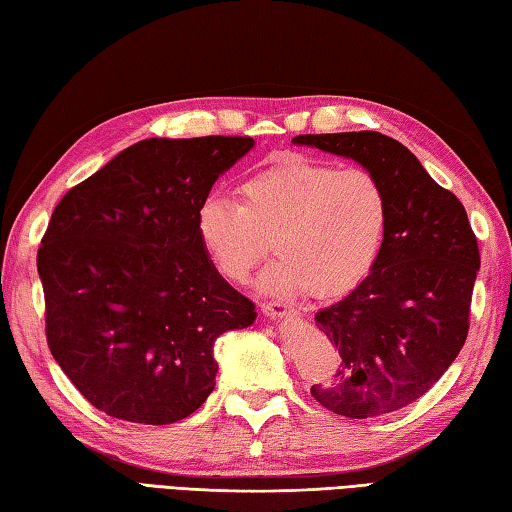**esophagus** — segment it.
Instances as JSON below:
<instances>
[{
  "label": "esophagus",
  "instance_id": "1",
  "mask_svg": "<svg viewBox=\"0 0 512 512\" xmlns=\"http://www.w3.org/2000/svg\"><path fill=\"white\" fill-rule=\"evenodd\" d=\"M262 312L270 319H288V317H295V314H297V310L288 306V303H284V301H264Z\"/></svg>",
  "mask_w": 512,
  "mask_h": 512
}]
</instances>
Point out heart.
Here are the masks:
<instances>
[{
	"mask_svg": "<svg viewBox=\"0 0 512 512\" xmlns=\"http://www.w3.org/2000/svg\"><path fill=\"white\" fill-rule=\"evenodd\" d=\"M389 220V193L374 171L288 156L248 178L242 202L209 195L198 237L228 281L244 284L273 239L277 257L259 275V290L336 297L374 268Z\"/></svg>",
	"mask_w": 512,
	"mask_h": 512,
	"instance_id": "obj_1",
	"label": "heart"
}]
</instances>
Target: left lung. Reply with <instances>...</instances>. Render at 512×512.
<instances>
[{"mask_svg":"<svg viewBox=\"0 0 512 512\" xmlns=\"http://www.w3.org/2000/svg\"><path fill=\"white\" fill-rule=\"evenodd\" d=\"M292 143L356 160L389 193V231L372 273L314 317L341 365L310 389L339 416H385L427 394L462 350L480 270L475 233L462 202L394 138L343 132Z\"/></svg>","mask_w":512,"mask_h":512,"instance_id":"8db88e82","label":"left lung"}]
</instances>
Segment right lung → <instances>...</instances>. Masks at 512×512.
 Wrapping results in <instances>:
<instances>
[{
	"label": "right lung",
	"mask_w": 512,
	"mask_h": 512,
	"mask_svg": "<svg viewBox=\"0 0 512 512\" xmlns=\"http://www.w3.org/2000/svg\"><path fill=\"white\" fill-rule=\"evenodd\" d=\"M253 145L140 140L52 211L37 253L48 347L107 416H191L215 387L217 336L255 321V303L222 279L198 237L200 204Z\"/></svg>",
	"instance_id": "1"
}]
</instances>
